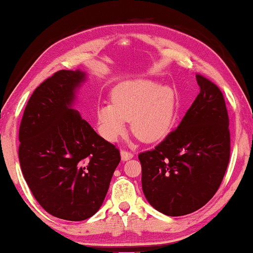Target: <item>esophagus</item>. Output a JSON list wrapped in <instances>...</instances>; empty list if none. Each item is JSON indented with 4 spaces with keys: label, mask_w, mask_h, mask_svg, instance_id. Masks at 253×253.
<instances>
[{
    "label": "esophagus",
    "mask_w": 253,
    "mask_h": 253,
    "mask_svg": "<svg viewBox=\"0 0 253 253\" xmlns=\"http://www.w3.org/2000/svg\"><path fill=\"white\" fill-rule=\"evenodd\" d=\"M132 158H133V153L126 151V150H122V151H121L122 161H127V160H130V159H132Z\"/></svg>",
    "instance_id": "esophagus-1"
}]
</instances>
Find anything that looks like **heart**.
I'll return each mask as SVG.
<instances>
[{
    "label": "heart",
    "mask_w": 253,
    "mask_h": 253,
    "mask_svg": "<svg viewBox=\"0 0 253 253\" xmlns=\"http://www.w3.org/2000/svg\"><path fill=\"white\" fill-rule=\"evenodd\" d=\"M176 113L173 88L152 80L136 79L119 83L112 102L97 106L96 119L101 134L117 141L131 121L133 134L143 142H156L169 133Z\"/></svg>",
    "instance_id": "heart-1"
}]
</instances>
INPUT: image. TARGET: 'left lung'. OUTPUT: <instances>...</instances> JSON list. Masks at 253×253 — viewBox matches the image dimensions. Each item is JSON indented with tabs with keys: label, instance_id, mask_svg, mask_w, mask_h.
I'll return each instance as SVG.
<instances>
[{
	"label": "left lung",
	"instance_id": "left-lung-1",
	"mask_svg": "<svg viewBox=\"0 0 253 253\" xmlns=\"http://www.w3.org/2000/svg\"><path fill=\"white\" fill-rule=\"evenodd\" d=\"M196 100L175 130L139 154L142 190L154 209L170 216L192 213L218 191L230 159L229 117L220 88L196 75Z\"/></svg>",
	"mask_w": 253,
	"mask_h": 253
}]
</instances>
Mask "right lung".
<instances>
[{"mask_svg":"<svg viewBox=\"0 0 253 253\" xmlns=\"http://www.w3.org/2000/svg\"><path fill=\"white\" fill-rule=\"evenodd\" d=\"M86 80L80 70H61L35 88L19 131V160L31 192L56 218L82 221L104 201L120 152L73 109Z\"/></svg>","mask_w":253,"mask_h":253,"instance_id":"add662e5","label":"right lung"}]
</instances>
